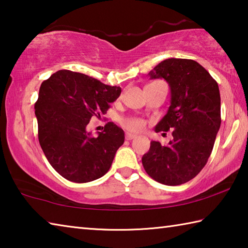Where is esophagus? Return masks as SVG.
Segmentation results:
<instances>
[{
  "instance_id": "obj_1",
  "label": "esophagus",
  "mask_w": 248,
  "mask_h": 248,
  "mask_svg": "<svg viewBox=\"0 0 248 248\" xmlns=\"http://www.w3.org/2000/svg\"><path fill=\"white\" fill-rule=\"evenodd\" d=\"M134 138H137L136 134H132V133H129V132L125 133V139H127V140H132V139H134Z\"/></svg>"
}]
</instances>
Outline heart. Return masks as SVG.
<instances>
[{
	"label": "heart",
	"mask_w": 248,
	"mask_h": 248,
	"mask_svg": "<svg viewBox=\"0 0 248 248\" xmlns=\"http://www.w3.org/2000/svg\"><path fill=\"white\" fill-rule=\"evenodd\" d=\"M124 127L131 131H140L144 127V121L139 118H129L124 121Z\"/></svg>",
	"instance_id": "1"
}]
</instances>
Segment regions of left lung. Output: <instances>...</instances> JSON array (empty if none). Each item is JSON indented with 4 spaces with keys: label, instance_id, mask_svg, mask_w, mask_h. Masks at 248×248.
I'll return each mask as SVG.
<instances>
[{
    "label": "left lung",
    "instance_id": "1",
    "mask_svg": "<svg viewBox=\"0 0 248 248\" xmlns=\"http://www.w3.org/2000/svg\"><path fill=\"white\" fill-rule=\"evenodd\" d=\"M150 78H164L170 106L155 132L171 130L167 145L151 141L142 156L146 173L167 186L196 177L207 164L221 125V98L216 79L198 62L170 58L150 71Z\"/></svg>",
    "mask_w": 248,
    "mask_h": 248
}]
</instances>
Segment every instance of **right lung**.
<instances>
[{
	"mask_svg": "<svg viewBox=\"0 0 248 248\" xmlns=\"http://www.w3.org/2000/svg\"><path fill=\"white\" fill-rule=\"evenodd\" d=\"M121 89L89 75L60 70L40 85L35 115L41 149L54 170L73 183H89L107 173L124 130L114 123L93 137L86 130L92 117L106 114Z\"/></svg>",
	"mask_w": 248,
	"mask_h": 248,
	"instance_id": "1",
	"label": "right lung"
}]
</instances>
